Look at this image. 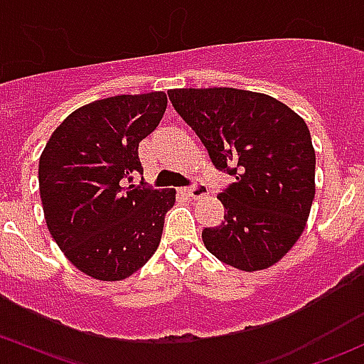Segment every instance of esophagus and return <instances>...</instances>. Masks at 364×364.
I'll use <instances>...</instances> for the list:
<instances>
[{
	"instance_id": "obj_1",
	"label": "esophagus",
	"mask_w": 364,
	"mask_h": 364,
	"mask_svg": "<svg viewBox=\"0 0 364 364\" xmlns=\"http://www.w3.org/2000/svg\"><path fill=\"white\" fill-rule=\"evenodd\" d=\"M183 193H185L186 197H190V199H200V197H204L205 193H208V188H205L204 185H200V183H197V185L188 186V188L183 190Z\"/></svg>"
}]
</instances>
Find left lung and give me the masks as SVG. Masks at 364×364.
I'll use <instances>...</instances> for the list:
<instances>
[{"instance_id":"1","label":"left lung","mask_w":364,"mask_h":364,"mask_svg":"<svg viewBox=\"0 0 364 364\" xmlns=\"http://www.w3.org/2000/svg\"><path fill=\"white\" fill-rule=\"evenodd\" d=\"M220 171L236 183L220 193L225 216L203 241L241 271L267 269L306 227L315 197V149L299 114L277 98L236 87L168 91Z\"/></svg>"}]
</instances>
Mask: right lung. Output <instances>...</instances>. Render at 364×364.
I'll return each mask as SVG.
<instances>
[{
	"mask_svg": "<svg viewBox=\"0 0 364 364\" xmlns=\"http://www.w3.org/2000/svg\"><path fill=\"white\" fill-rule=\"evenodd\" d=\"M167 95H117L75 109L53 132L38 161L47 229L87 277L124 280L160 245L176 190L124 186L141 172L139 142L159 127Z\"/></svg>",
	"mask_w": 364,
	"mask_h": 364,
	"instance_id": "obj_1",
	"label": "right lung"
}]
</instances>
